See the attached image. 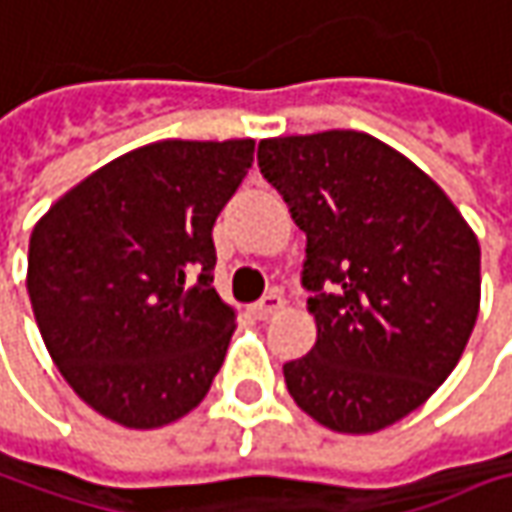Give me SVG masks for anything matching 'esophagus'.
<instances>
[{
  "mask_svg": "<svg viewBox=\"0 0 512 512\" xmlns=\"http://www.w3.org/2000/svg\"><path fill=\"white\" fill-rule=\"evenodd\" d=\"M283 306H286V300L280 298V295H266V298L257 300L255 306H252V312H255L257 321H269V318L278 315Z\"/></svg>",
  "mask_w": 512,
  "mask_h": 512,
  "instance_id": "34e87169",
  "label": "esophagus"
}]
</instances>
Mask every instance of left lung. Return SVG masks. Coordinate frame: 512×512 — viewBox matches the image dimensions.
Segmentation results:
<instances>
[{"label": "left lung", "instance_id": "obj_1", "mask_svg": "<svg viewBox=\"0 0 512 512\" xmlns=\"http://www.w3.org/2000/svg\"><path fill=\"white\" fill-rule=\"evenodd\" d=\"M260 174L306 232L303 286L318 326L283 378L335 433H378L456 369L481 303V249L430 174L364 131L272 137Z\"/></svg>", "mask_w": 512, "mask_h": 512}]
</instances>
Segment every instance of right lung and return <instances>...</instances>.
Returning <instances> with one entry per match:
<instances>
[{
  "label": "right lung",
  "mask_w": 512,
  "mask_h": 512,
  "mask_svg": "<svg viewBox=\"0 0 512 512\" xmlns=\"http://www.w3.org/2000/svg\"><path fill=\"white\" fill-rule=\"evenodd\" d=\"M255 140H160L105 163L39 217L28 295L79 398L128 430L189 415L212 387L234 309L212 286V229Z\"/></svg>",
  "instance_id": "1"
}]
</instances>
